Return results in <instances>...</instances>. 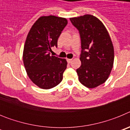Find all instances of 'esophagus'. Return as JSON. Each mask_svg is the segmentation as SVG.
Here are the masks:
<instances>
[{
  "label": "esophagus",
  "instance_id": "obj_1",
  "mask_svg": "<svg viewBox=\"0 0 130 130\" xmlns=\"http://www.w3.org/2000/svg\"><path fill=\"white\" fill-rule=\"evenodd\" d=\"M72 61V59H70V58H68L67 59V62H68V63H69V64H70V63H71V62Z\"/></svg>",
  "mask_w": 130,
  "mask_h": 130
}]
</instances>
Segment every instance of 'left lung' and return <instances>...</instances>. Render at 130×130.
<instances>
[{"mask_svg": "<svg viewBox=\"0 0 130 130\" xmlns=\"http://www.w3.org/2000/svg\"><path fill=\"white\" fill-rule=\"evenodd\" d=\"M81 40V66L77 69L82 85L94 88L107 81L114 63V48L103 23L92 15L70 18Z\"/></svg>", "mask_w": 130, "mask_h": 130, "instance_id": "1", "label": "left lung"}]
</instances>
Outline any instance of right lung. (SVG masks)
Returning <instances> with one entry per match:
<instances>
[{
  "mask_svg": "<svg viewBox=\"0 0 130 130\" xmlns=\"http://www.w3.org/2000/svg\"><path fill=\"white\" fill-rule=\"evenodd\" d=\"M68 23L66 18L42 16L33 24L24 45V66L33 83L42 89L58 85L63 78L67 61L50 55L51 47H57L58 38Z\"/></svg>",
  "mask_w": 130,
  "mask_h": 130,
  "instance_id": "obj_1",
  "label": "right lung"
}]
</instances>
